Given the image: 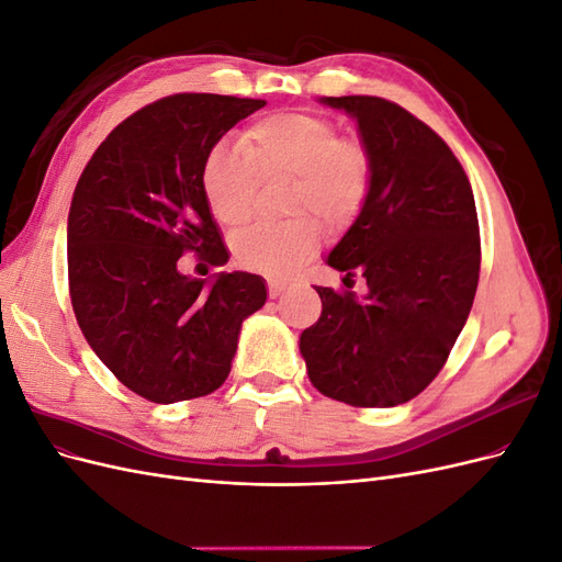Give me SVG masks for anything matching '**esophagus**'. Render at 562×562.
<instances>
[{
  "instance_id": "obj_1",
  "label": "esophagus",
  "mask_w": 562,
  "mask_h": 562,
  "mask_svg": "<svg viewBox=\"0 0 562 562\" xmlns=\"http://www.w3.org/2000/svg\"><path fill=\"white\" fill-rule=\"evenodd\" d=\"M267 293H269L271 300L281 297V295L285 293V283H281V281H277V279H269V281H267Z\"/></svg>"
}]
</instances>
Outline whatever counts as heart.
Listing matches in <instances>:
<instances>
[{
  "instance_id": "obj_1",
  "label": "heart",
  "mask_w": 562,
  "mask_h": 562,
  "mask_svg": "<svg viewBox=\"0 0 562 562\" xmlns=\"http://www.w3.org/2000/svg\"><path fill=\"white\" fill-rule=\"evenodd\" d=\"M258 178H293L291 213L316 215L323 225L345 227L361 213L372 182L368 147L342 138L326 116L310 112L269 114L248 126L239 149L217 145L201 168L209 211L225 229L244 227L252 213ZM314 217L283 225H255L234 244L244 267L267 277H288L318 248Z\"/></svg>"
}]
</instances>
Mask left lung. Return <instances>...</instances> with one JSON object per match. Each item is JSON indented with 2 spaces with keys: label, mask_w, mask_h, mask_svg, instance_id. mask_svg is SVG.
<instances>
[{
  "label": "left lung",
  "mask_w": 562,
  "mask_h": 562,
  "mask_svg": "<svg viewBox=\"0 0 562 562\" xmlns=\"http://www.w3.org/2000/svg\"><path fill=\"white\" fill-rule=\"evenodd\" d=\"M359 122L372 182L328 265L366 295L316 285L321 316L300 335L312 384L353 407L415 398L446 366L479 288L481 234L469 178L436 131L375 95L323 98ZM351 288V285H347Z\"/></svg>",
  "instance_id": "8db88e82"
}]
</instances>
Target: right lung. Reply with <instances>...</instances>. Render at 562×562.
<instances>
[{
	"instance_id": "obj_1",
	"label": "right lung",
	"mask_w": 562,
	"mask_h": 562,
	"mask_svg": "<svg viewBox=\"0 0 562 562\" xmlns=\"http://www.w3.org/2000/svg\"><path fill=\"white\" fill-rule=\"evenodd\" d=\"M265 100L176 93L124 119L93 151L67 217V279L79 328L112 375L151 403L209 396L232 370L265 281L178 271L184 252H229L201 190L215 143Z\"/></svg>"
}]
</instances>
